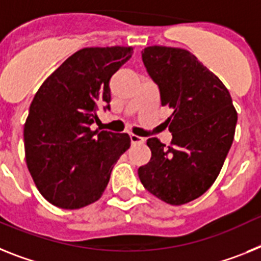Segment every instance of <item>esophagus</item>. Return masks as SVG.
I'll return each instance as SVG.
<instances>
[{"label": "esophagus", "mask_w": 261, "mask_h": 261, "mask_svg": "<svg viewBox=\"0 0 261 261\" xmlns=\"http://www.w3.org/2000/svg\"><path fill=\"white\" fill-rule=\"evenodd\" d=\"M130 140H131V144H140L144 142L143 138L138 137V135H134V134H130Z\"/></svg>", "instance_id": "esophagus-1"}]
</instances>
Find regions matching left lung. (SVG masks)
I'll return each instance as SVG.
<instances>
[{"label":"left lung","mask_w":261,"mask_h":261,"mask_svg":"<svg viewBox=\"0 0 261 261\" xmlns=\"http://www.w3.org/2000/svg\"><path fill=\"white\" fill-rule=\"evenodd\" d=\"M162 106L172 109L165 124L171 146L149 138L151 160L138 169L143 187L171 205L202 196L218 177L234 140L238 114L218 77L182 48L152 46L142 51Z\"/></svg>","instance_id":"left-lung-1"}]
</instances>
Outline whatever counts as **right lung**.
I'll return each mask as SVG.
<instances>
[{
	"label": "right lung",
	"instance_id": "1",
	"mask_svg": "<svg viewBox=\"0 0 261 261\" xmlns=\"http://www.w3.org/2000/svg\"><path fill=\"white\" fill-rule=\"evenodd\" d=\"M131 47H93L65 60L36 92L24 123V152L36 188L52 205L80 209L96 202L130 147L127 134L92 131L110 110V79Z\"/></svg>",
	"mask_w": 261,
	"mask_h": 261
}]
</instances>
